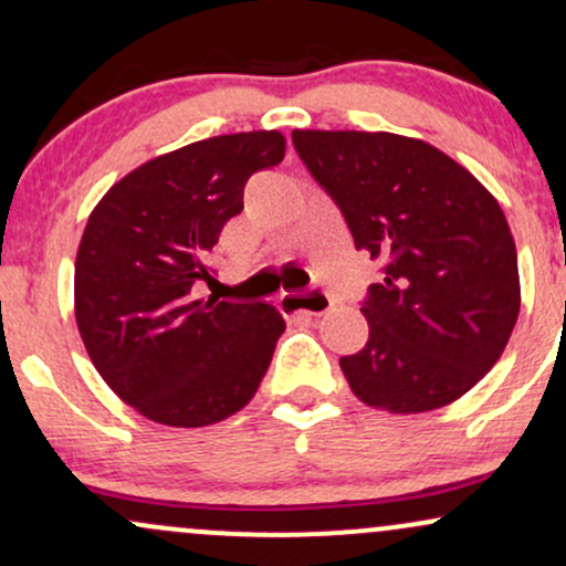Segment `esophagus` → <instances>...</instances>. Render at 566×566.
<instances>
[{"label": "esophagus", "mask_w": 566, "mask_h": 566, "mask_svg": "<svg viewBox=\"0 0 566 566\" xmlns=\"http://www.w3.org/2000/svg\"><path fill=\"white\" fill-rule=\"evenodd\" d=\"M284 311H292V314H308V316H322L333 308V297L324 290H305V292H284L279 297Z\"/></svg>", "instance_id": "obj_1"}]
</instances>
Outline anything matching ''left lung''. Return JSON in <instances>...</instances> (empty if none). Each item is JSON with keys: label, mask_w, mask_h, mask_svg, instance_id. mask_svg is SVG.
<instances>
[{"label": "left lung", "mask_w": 566, "mask_h": 566, "mask_svg": "<svg viewBox=\"0 0 566 566\" xmlns=\"http://www.w3.org/2000/svg\"><path fill=\"white\" fill-rule=\"evenodd\" d=\"M292 146L356 250L380 263L382 282L361 297L365 348L340 359L350 391L391 412H428L471 391L518 316L516 244L495 197L405 135L295 129Z\"/></svg>", "instance_id": "obj_1"}]
</instances>
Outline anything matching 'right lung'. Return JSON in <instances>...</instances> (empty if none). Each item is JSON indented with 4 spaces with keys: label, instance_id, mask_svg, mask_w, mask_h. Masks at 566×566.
<instances>
[{
    "label": "right lung",
    "instance_id": "1",
    "mask_svg": "<svg viewBox=\"0 0 566 566\" xmlns=\"http://www.w3.org/2000/svg\"><path fill=\"white\" fill-rule=\"evenodd\" d=\"M284 159L282 133L218 135L122 178L84 229L76 324L90 359L148 420L199 428L239 412L261 386L284 316L274 305L197 301L207 255L244 210V186Z\"/></svg>",
    "mask_w": 566,
    "mask_h": 566
}]
</instances>
